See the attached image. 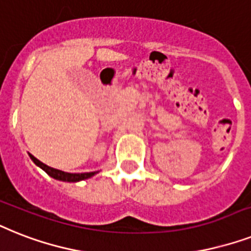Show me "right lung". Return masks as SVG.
I'll use <instances>...</instances> for the list:
<instances>
[{
  "label": "right lung",
  "mask_w": 251,
  "mask_h": 251,
  "mask_svg": "<svg viewBox=\"0 0 251 251\" xmlns=\"http://www.w3.org/2000/svg\"><path fill=\"white\" fill-rule=\"evenodd\" d=\"M30 158L33 161L34 164L40 166L44 172H46V174H49L51 178L56 179V180H63V182H79V180H83V179L91 178L93 175L97 174L98 172H91V173H81V174H72V173H66L62 172V170H58V169L50 168L48 165H45L44 162H41L40 160L34 157L30 154Z\"/></svg>",
  "instance_id": "right-lung-1"
}]
</instances>
